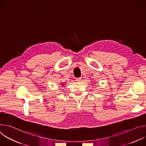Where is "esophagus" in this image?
<instances>
[{
	"label": "esophagus",
	"mask_w": 146,
	"mask_h": 146,
	"mask_svg": "<svg viewBox=\"0 0 146 146\" xmlns=\"http://www.w3.org/2000/svg\"><path fill=\"white\" fill-rule=\"evenodd\" d=\"M76 80L77 81H80L81 80V77H79V78H76Z\"/></svg>",
	"instance_id": "esophagus-1"
}]
</instances>
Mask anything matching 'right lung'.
Segmentation results:
<instances>
[{
	"mask_svg": "<svg viewBox=\"0 0 146 146\" xmlns=\"http://www.w3.org/2000/svg\"><path fill=\"white\" fill-rule=\"evenodd\" d=\"M62 85H64V84H62Z\"/></svg>",
	"mask_w": 146,
	"mask_h": 146,
	"instance_id": "1",
	"label": "right lung"
}]
</instances>
